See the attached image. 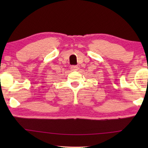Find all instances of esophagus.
I'll list each match as a JSON object with an SVG mask.
<instances>
[{
	"label": "esophagus",
	"instance_id": "34e87169",
	"mask_svg": "<svg viewBox=\"0 0 148 148\" xmlns=\"http://www.w3.org/2000/svg\"><path fill=\"white\" fill-rule=\"evenodd\" d=\"M71 69L72 71H77L79 69V67L77 66H71Z\"/></svg>",
	"mask_w": 148,
	"mask_h": 148
}]
</instances>
